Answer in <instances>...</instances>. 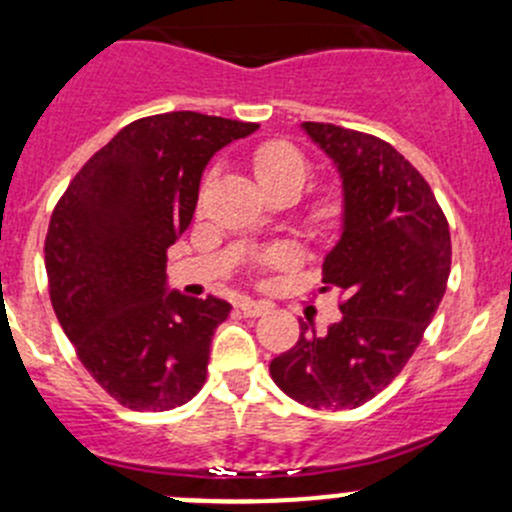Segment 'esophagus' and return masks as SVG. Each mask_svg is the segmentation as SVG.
Instances as JSON below:
<instances>
[{
  "instance_id": "obj_1",
  "label": "esophagus",
  "mask_w": 512,
  "mask_h": 512,
  "mask_svg": "<svg viewBox=\"0 0 512 512\" xmlns=\"http://www.w3.org/2000/svg\"><path fill=\"white\" fill-rule=\"evenodd\" d=\"M240 309L245 317H260V314H267L272 309V302H255V299L245 297L240 302Z\"/></svg>"
}]
</instances>
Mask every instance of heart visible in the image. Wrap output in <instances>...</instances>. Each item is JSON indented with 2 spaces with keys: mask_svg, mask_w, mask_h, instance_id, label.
Segmentation results:
<instances>
[{
  "mask_svg": "<svg viewBox=\"0 0 512 512\" xmlns=\"http://www.w3.org/2000/svg\"><path fill=\"white\" fill-rule=\"evenodd\" d=\"M250 168L267 198L292 200L309 178L307 156L287 141H265L252 148ZM342 208V193L337 188H322L317 195L309 198L307 223L314 230L332 227L342 218ZM289 260H292V252L285 250V247L265 255L267 265H287Z\"/></svg>",
  "mask_w": 512,
  "mask_h": 512,
  "instance_id": "1",
  "label": "heart"
}]
</instances>
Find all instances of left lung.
Returning <instances> with one entry per match:
<instances>
[{
    "instance_id": "1",
    "label": "left lung",
    "mask_w": 512,
    "mask_h": 512,
    "mask_svg": "<svg viewBox=\"0 0 512 512\" xmlns=\"http://www.w3.org/2000/svg\"><path fill=\"white\" fill-rule=\"evenodd\" d=\"M342 178L339 242L324 257V287L344 294L324 334L270 361L275 384L309 409H356L384 391L431 324L451 272V232L423 175L391 143L334 123H302Z\"/></svg>"
}]
</instances>
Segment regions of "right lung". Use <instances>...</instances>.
Instances as JSON below:
<instances>
[{"label": "right lung", "mask_w": 512, "mask_h": 512, "mask_svg": "<svg viewBox=\"0 0 512 512\" xmlns=\"http://www.w3.org/2000/svg\"><path fill=\"white\" fill-rule=\"evenodd\" d=\"M257 123L195 111L138 118L76 173L44 242L61 329L106 394L168 411L203 389L225 299L168 292L165 252L188 230L200 178Z\"/></svg>", "instance_id": "right-lung-1"}]
</instances>
